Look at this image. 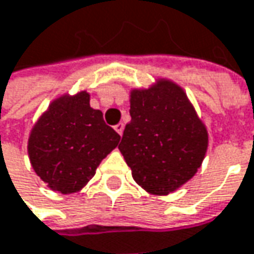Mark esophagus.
<instances>
[{
    "label": "esophagus",
    "mask_w": 254,
    "mask_h": 254,
    "mask_svg": "<svg viewBox=\"0 0 254 254\" xmlns=\"http://www.w3.org/2000/svg\"><path fill=\"white\" fill-rule=\"evenodd\" d=\"M114 130H116V131H117V133L121 135V134H123V131H124V124H123V123L116 124V126H114Z\"/></svg>",
    "instance_id": "1"
}]
</instances>
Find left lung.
Masks as SVG:
<instances>
[{
    "instance_id": "obj_1",
    "label": "left lung",
    "mask_w": 254,
    "mask_h": 254,
    "mask_svg": "<svg viewBox=\"0 0 254 254\" xmlns=\"http://www.w3.org/2000/svg\"><path fill=\"white\" fill-rule=\"evenodd\" d=\"M131 121L119 148L135 183L166 196L189 182L206 156L209 134L183 88L159 80L130 95Z\"/></svg>"
}]
</instances>
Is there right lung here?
Wrapping results in <instances>:
<instances>
[{
  "label": "right lung",
  "instance_id": "obj_1",
  "mask_svg": "<svg viewBox=\"0 0 254 254\" xmlns=\"http://www.w3.org/2000/svg\"><path fill=\"white\" fill-rule=\"evenodd\" d=\"M120 141V135L90 107V94L80 91L54 100L32 127L28 156L47 186L63 194L81 190Z\"/></svg>",
  "mask_w": 254,
  "mask_h": 254
}]
</instances>
